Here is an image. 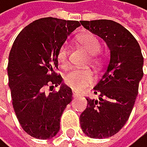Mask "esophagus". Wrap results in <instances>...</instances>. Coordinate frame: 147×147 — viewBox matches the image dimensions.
<instances>
[{
	"label": "esophagus",
	"mask_w": 147,
	"mask_h": 147,
	"mask_svg": "<svg viewBox=\"0 0 147 147\" xmlns=\"http://www.w3.org/2000/svg\"><path fill=\"white\" fill-rule=\"evenodd\" d=\"M72 95H73V97H76L78 95V93L76 92V91H73V93H72Z\"/></svg>",
	"instance_id": "34e87169"
}]
</instances>
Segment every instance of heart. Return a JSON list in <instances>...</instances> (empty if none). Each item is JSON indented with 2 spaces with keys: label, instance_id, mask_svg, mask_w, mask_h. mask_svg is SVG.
I'll list each match as a JSON object with an SVG mask.
<instances>
[{
  "label": "heart",
  "instance_id": "heart-1",
  "mask_svg": "<svg viewBox=\"0 0 147 147\" xmlns=\"http://www.w3.org/2000/svg\"><path fill=\"white\" fill-rule=\"evenodd\" d=\"M79 43L89 54V61L93 65H99L100 58L97 53L100 51L101 45L95 35L92 33H84L79 36ZM57 62L61 68L64 69L68 66V50L66 46H61L57 53ZM64 84L76 91H82L95 81V75L90 68H73L69 70L63 77Z\"/></svg>",
  "mask_w": 147,
  "mask_h": 147
}]
</instances>
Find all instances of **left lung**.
I'll return each instance as SVG.
<instances>
[{"label":"left lung","instance_id":"8db88e82","mask_svg":"<svg viewBox=\"0 0 147 147\" xmlns=\"http://www.w3.org/2000/svg\"><path fill=\"white\" fill-rule=\"evenodd\" d=\"M81 24L103 38L111 51L104 74L93 88L99 100L86 97L81 128L89 138H109L119 132L130 117L144 75V57L133 34L117 22L92 20Z\"/></svg>","mask_w":147,"mask_h":147}]
</instances>
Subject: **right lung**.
Segmentation results:
<instances>
[{"label":"right lung","instance_id":"add662e5","mask_svg":"<svg viewBox=\"0 0 147 147\" xmlns=\"http://www.w3.org/2000/svg\"><path fill=\"white\" fill-rule=\"evenodd\" d=\"M79 21L46 17L35 20L16 37L9 53L7 74L12 105L20 125L33 138L48 140L59 130L72 90L62 85L49 96L44 88L61 84L57 53Z\"/></svg>","mask_w":147,"mask_h":147}]
</instances>
